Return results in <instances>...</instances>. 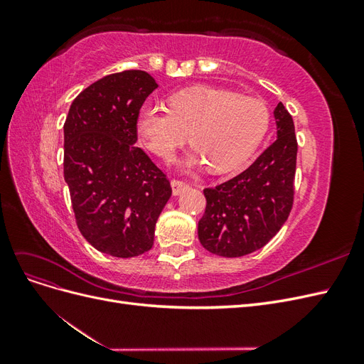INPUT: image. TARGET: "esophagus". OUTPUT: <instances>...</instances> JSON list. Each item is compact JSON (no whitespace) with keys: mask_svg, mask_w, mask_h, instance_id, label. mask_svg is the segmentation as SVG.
Segmentation results:
<instances>
[{"mask_svg":"<svg viewBox=\"0 0 364 364\" xmlns=\"http://www.w3.org/2000/svg\"><path fill=\"white\" fill-rule=\"evenodd\" d=\"M186 186H188V183H185L183 181H178V179H173L171 181V188H173V196H179Z\"/></svg>","mask_w":364,"mask_h":364,"instance_id":"esophagus-1","label":"esophagus"}]
</instances>
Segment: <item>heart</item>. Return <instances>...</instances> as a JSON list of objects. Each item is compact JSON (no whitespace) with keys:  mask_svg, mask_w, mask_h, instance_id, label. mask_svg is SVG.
<instances>
[{"mask_svg":"<svg viewBox=\"0 0 364 364\" xmlns=\"http://www.w3.org/2000/svg\"><path fill=\"white\" fill-rule=\"evenodd\" d=\"M269 107L257 98L215 87H193L171 97L170 109L147 105L138 130L146 146L168 159L188 138L194 146L186 168L209 165L223 173L245 162L266 136Z\"/></svg>","mask_w":364,"mask_h":364,"instance_id":"heart-1","label":"heart"}]
</instances>
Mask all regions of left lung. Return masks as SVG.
Listing matches in <instances>:
<instances>
[{
	"mask_svg": "<svg viewBox=\"0 0 364 364\" xmlns=\"http://www.w3.org/2000/svg\"><path fill=\"white\" fill-rule=\"evenodd\" d=\"M277 141L234 179L205 188L197 234L218 257L238 258L266 246L289 218L294 196L297 141L287 109H274Z\"/></svg>",
	"mask_w": 364,
	"mask_h": 364,
	"instance_id": "obj_1",
	"label": "left lung"
}]
</instances>
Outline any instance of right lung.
Instances as JSON below:
<instances>
[{
  "mask_svg": "<svg viewBox=\"0 0 364 364\" xmlns=\"http://www.w3.org/2000/svg\"><path fill=\"white\" fill-rule=\"evenodd\" d=\"M158 83L139 70L97 80L74 98L63 124V176L87 243L117 258L151 249L171 186L136 147L142 103Z\"/></svg>",
  "mask_w": 364,
  "mask_h": 364,
  "instance_id": "add662e5",
  "label": "right lung"
}]
</instances>
